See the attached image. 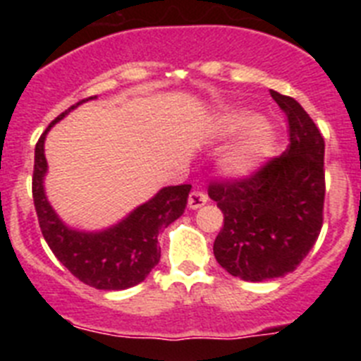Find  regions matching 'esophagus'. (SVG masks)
<instances>
[{"instance_id":"34e87169","label":"esophagus","mask_w":361,"mask_h":361,"mask_svg":"<svg viewBox=\"0 0 361 361\" xmlns=\"http://www.w3.org/2000/svg\"><path fill=\"white\" fill-rule=\"evenodd\" d=\"M206 202H208V195H206L204 191L193 190L190 193V197H188V206H190V209L202 208Z\"/></svg>"}]
</instances>
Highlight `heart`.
Here are the masks:
<instances>
[{"instance_id":"heart-1","label":"heart","mask_w":361,"mask_h":361,"mask_svg":"<svg viewBox=\"0 0 361 361\" xmlns=\"http://www.w3.org/2000/svg\"><path fill=\"white\" fill-rule=\"evenodd\" d=\"M245 129L248 132L242 135L237 145L226 149L219 161L220 170L228 177H250L273 155L276 148L275 130L250 111H231L215 123V133L220 137H233Z\"/></svg>"}]
</instances>
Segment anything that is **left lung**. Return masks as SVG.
Returning a JSON list of instances; mask_svg holds the SVG:
<instances>
[{
  "mask_svg": "<svg viewBox=\"0 0 361 361\" xmlns=\"http://www.w3.org/2000/svg\"><path fill=\"white\" fill-rule=\"evenodd\" d=\"M271 97L288 116L289 148L250 178L208 190L224 213L213 244L216 262L247 282L295 271L324 222V137L298 101L275 90Z\"/></svg>",
  "mask_w": 361,
  "mask_h": 361,
  "instance_id": "1",
  "label": "left lung"
}]
</instances>
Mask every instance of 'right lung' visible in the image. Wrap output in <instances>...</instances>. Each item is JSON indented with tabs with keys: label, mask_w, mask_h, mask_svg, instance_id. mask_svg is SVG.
<instances>
[{
	"label": "right lung",
	"mask_w": 361,
	"mask_h": 361,
	"mask_svg": "<svg viewBox=\"0 0 361 361\" xmlns=\"http://www.w3.org/2000/svg\"><path fill=\"white\" fill-rule=\"evenodd\" d=\"M88 97L70 106L50 123L36 145L32 195L44 240L57 260L82 283L104 291H121L141 283L161 260L159 233L183 215L190 195V184L159 190L148 202L137 206L121 222L101 231L70 228L59 219L44 193V139L57 121L68 116Z\"/></svg>",
	"instance_id": "add662e5"
}]
</instances>
